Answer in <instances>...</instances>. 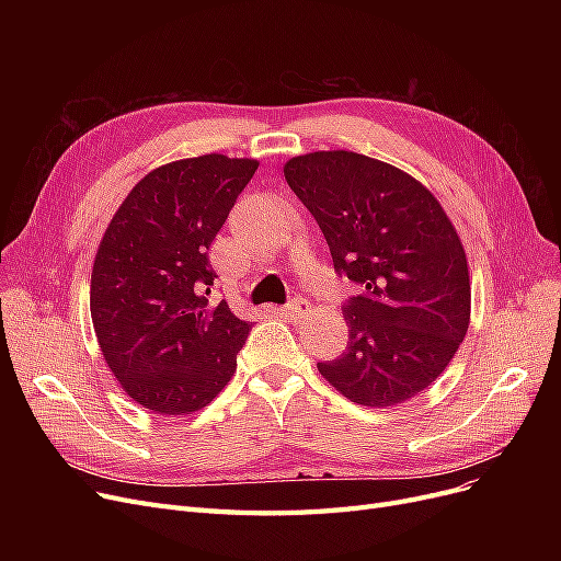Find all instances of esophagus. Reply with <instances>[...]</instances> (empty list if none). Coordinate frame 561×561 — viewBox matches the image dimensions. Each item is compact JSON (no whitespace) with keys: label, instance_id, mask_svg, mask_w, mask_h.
Segmentation results:
<instances>
[{"label":"esophagus","instance_id":"esophagus-1","mask_svg":"<svg viewBox=\"0 0 561 561\" xmlns=\"http://www.w3.org/2000/svg\"><path fill=\"white\" fill-rule=\"evenodd\" d=\"M307 311H309V302L302 298L290 300L286 307H282V313L288 318H302Z\"/></svg>","mask_w":561,"mask_h":561}]
</instances>
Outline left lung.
I'll return each instance as SVG.
<instances>
[{
	"label": "left lung",
	"mask_w": 561,
	"mask_h": 561,
	"mask_svg": "<svg viewBox=\"0 0 561 561\" xmlns=\"http://www.w3.org/2000/svg\"><path fill=\"white\" fill-rule=\"evenodd\" d=\"M290 191L316 218L345 300L347 347L318 370L347 400L393 407L446 370L470 322L466 252L438 199L414 176L357 152L293 157Z\"/></svg>",
	"instance_id": "8db88e82"
}]
</instances>
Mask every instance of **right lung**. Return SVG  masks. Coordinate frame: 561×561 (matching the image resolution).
Wrapping results in <instances>:
<instances>
[{"label": "right lung", "instance_id": "right-lung-1", "mask_svg": "<svg viewBox=\"0 0 561 561\" xmlns=\"http://www.w3.org/2000/svg\"><path fill=\"white\" fill-rule=\"evenodd\" d=\"M254 159L204 154L165 163L131 188L108 222L91 275L102 355L129 398L161 416L209 404L252 330L209 300V248Z\"/></svg>", "mask_w": 561, "mask_h": 561}]
</instances>
